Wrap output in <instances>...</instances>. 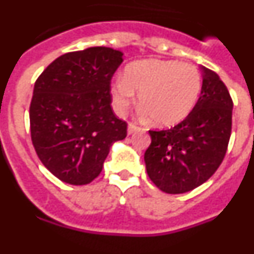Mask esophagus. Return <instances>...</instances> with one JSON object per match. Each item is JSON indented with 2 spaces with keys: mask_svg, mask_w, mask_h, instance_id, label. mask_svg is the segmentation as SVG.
Segmentation results:
<instances>
[{
  "mask_svg": "<svg viewBox=\"0 0 254 254\" xmlns=\"http://www.w3.org/2000/svg\"><path fill=\"white\" fill-rule=\"evenodd\" d=\"M140 129H141L140 127L134 125V123H128V129H127V131H128L129 134H132V133H134V132L140 131Z\"/></svg>",
  "mask_w": 254,
  "mask_h": 254,
  "instance_id": "34e87169",
  "label": "esophagus"
}]
</instances>
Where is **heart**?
Returning <instances> with one entry per match:
<instances>
[{
	"mask_svg": "<svg viewBox=\"0 0 254 254\" xmlns=\"http://www.w3.org/2000/svg\"><path fill=\"white\" fill-rule=\"evenodd\" d=\"M134 91L142 114L158 126H173L186 120L202 91V77L192 64L170 60H143L125 68L116 78L111 96L117 114L125 116L134 102Z\"/></svg>",
	"mask_w": 254,
	"mask_h": 254,
	"instance_id": "obj_1",
	"label": "heart"
}]
</instances>
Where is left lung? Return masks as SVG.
<instances>
[{"instance_id":"obj_1","label":"left lung","mask_w":254,"mask_h":254,"mask_svg":"<svg viewBox=\"0 0 254 254\" xmlns=\"http://www.w3.org/2000/svg\"><path fill=\"white\" fill-rule=\"evenodd\" d=\"M202 72V91L190 116L172 128L149 131L147 176L165 193H185L205 183L228 150L233 99L216 72L206 67Z\"/></svg>"}]
</instances>
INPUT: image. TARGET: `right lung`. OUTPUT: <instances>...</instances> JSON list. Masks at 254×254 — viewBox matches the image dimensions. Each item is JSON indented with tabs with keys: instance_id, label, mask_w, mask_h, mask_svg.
Listing matches in <instances>:
<instances>
[{
	"instance_id": "1",
	"label": "right lung",
	"mask_w": 254,
	"mask_h": 254,
	"mask_svg": "<svg viewBox=\"0 0 254 254\" xmlns=\"http://www.w3.org/2000/svg\"><path fill=\"white\" fill-rule=\"evenodd\" d=\"M123 53L109 47L69 52L37 78L31 98V142L60 181L87 185L99 176L111 146L127 136L112 108L111 82Z\"/></svg>"
}]
</instances>
